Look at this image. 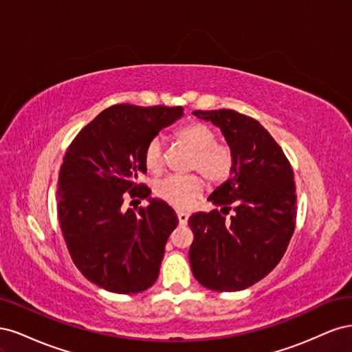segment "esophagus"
<instances>
[{
	"mask_svg": "<svg viewBox=\"0 0 352 352\" xmlns=\"http://www.w3.org/2000/svg\"><path fill=\"white\" fill-rule=\"evenodd\" d=\"M177 217H179L180 225H186V223H188V219H189V214H188V212H185V211H180V210H177Z\"/></svg>",
	"mask_w": 352,
	"mask_h": 352,
	"instance_id": "esophagus-1",
	"label": "esophagus"
}]
</instances>
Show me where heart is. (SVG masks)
<instances>
[{
	"mask_svg": "<svg viewBox=\"0 0 352 352\" xmlns=\"http://www.w3.org/2000/svg\"><path fill=\"white\" fill-rule=\"evenodd\" d=\"M177 140L194 151L190 170H197L208 182L220 184L229 177L233 157L229 148L217 142V133L206 123H190L177 131ZM145 166L160 172L164 166V140L160 135L151 138L144 150ZM202 192V182L195 175L167 176L155 184V194L179 208L192 206Z\"/></svg>",
	"mask_w": 352,
	"mask_h": 352,
	"instance_id": "heart-1",
	"label": "heart"
}]
</instances>
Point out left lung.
<instances>
[{"mask_svg": "<svg viewBox=\"0 0 352 352\" xmlns=\"http://www.w3.org/2000/svg\"><path fill=\"white\" fill-rule=\"evenodd\" d=\"M217 126L230 148V177L208 197L219 210L195 212L189 263L207 289L242 291L265 278L289 245L295 229L294 172L282 148L264 127L233 110L192 113ZM236 211L230 219L222 216Z\"/></svg>", "mask_w": 352, "mask_h": 352, "instance_id": "left-lung-1", "label": "left lung"}]
</instances>
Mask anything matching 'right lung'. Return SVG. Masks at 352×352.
Returning a JSON list of instances; mask_svg holds the SVG:
<instances>
[{"label":"right lung","instance_id":"1","mask_svg":"<svg viewBox=\"0 0 352 352\" xmlns=\"http://www.w3.org/2000/svg\"><path fill=\"white\" fill-rule=\"evenodd\" d=\"M182 116V107L113 105L83 127L63 158L57 190L63 236L80 273L110 292H142L158 278L179 220L136 180L146 172L148 141ZM124 192L148 206L124 210Z\"/></svg>","mask_w":352,"mask_h":352}]
</instances>
